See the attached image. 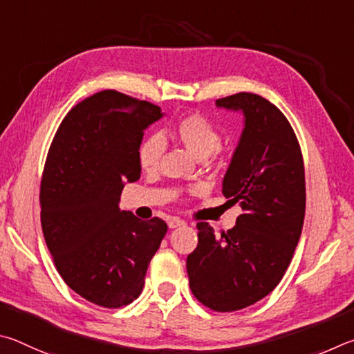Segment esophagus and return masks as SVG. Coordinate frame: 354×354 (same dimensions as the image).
Returning <instances> with one entry per match:
<instances>
[{
    "label": "esophagus",
    "instance_id": "esophagus-1",
    "mask_svg": "<svg viewBox=\"0 0 354 354\" xmlns=\"http://www.w3.org/2000/svg\"><path fill=\"white\" fill-rule=\"evenodd\" d=\"M185 224H187V222H185L180 218H169V219H167V227H169V228H177V227H182Z\"/></svg>",
    "mask_w": 354,
    "mask_h": 354
}]
</instances>
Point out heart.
<instances>
[{"mask_svg":"<svg viewBox=\"0 0 354 354\" xmlns=\"http://www.w3.org/2000/svg\"><path fill=\"white\" fill-rule=\"evenodd\" d=\"M172 135L191 155L199 160L209 157L221 145L218 129L199 115H189L178 121L172 129ZM163 151V140L157 135L149 136L138 149L140 166L145 171H153L158 166Z\"/></svg>","mask_w":354,"mask_h":354,"instance_id":"heart-1","label":"heart"}]
</instances>
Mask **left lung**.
<instances>
[{
  "label": "left lung",
  "instance_id": "obj_1",
  "mask_svg": "<svg viewBox=\"0 0 354 354\" xmlns=\"http://www.w3.org/2000/svg\"><path fill=\"white\" fill-rule=\"evenodd\" d=\"M216 105L244 116L222 180V193L239 203L243 214L221 238L199 222V244L188 255L187 270L197 300L232 313L264 299L281 281L305 219V167L292 127L268 99L238 93Z\"/></svg>",
  "mask_w": 354,
  "mask_h": 354
}]
</instances>
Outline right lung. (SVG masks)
<instances>
[{"label": "right lung", "instance_id": "right-lung-1", "mask_svg": "<svg viewBox=\"0 0 354 354\" xmlns=\"http://www.w3.org/2000/svg\"><path fill=\"white\" fill-rule=\"evenodd\" d=\"M161 109L115 90L71 109L49 147L43 171L41 228L60 277L95 305L138 299L167 225L120 208L126 183L140 178L138 149Z\"/></svg>", "mask_w": 354, "mask_h": 354}]
</instances>
